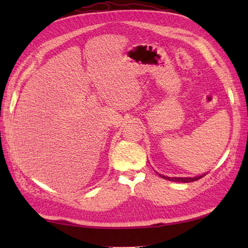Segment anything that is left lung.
<instances>
[{"instance_id":"obj_1","label":"left lung","mask_w":248,"mask_h":248,"mask_svg":"<svg viewBox=\"0 0 248 248\" xmlns=\"http://www.w3.org/2000/svg\"><path fill=\"white\" fill-rule=\"evenodd\" d=\"M163 179H167V180L170 181H173V182H182V183H187V182H193V181H196L198 180V179L202 178L203 176H205V173H203V175H200V176H197V177H194V178H184V177H166V176H163V175H160Z\"/></svg>"}]
</instances>
